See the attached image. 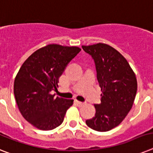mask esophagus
<instances>
[{
    "label": "esophagus",
    "instance_id": "34e87169",
    "mask_svg": "<svg viewBox=\"0 0 153 153\" xmlns=\"http://www.w3.org/2000/svg\"><path fill=\"white\" fill-rule=\"evenodd\" d=\"M74 102H75V104H76V105H78V106H79V107L84 105V103H83V102H81V101H79V100H74Z\"/></svg>",
    "mask_w": 153,
    "mask_h": 153
}]
</instances>
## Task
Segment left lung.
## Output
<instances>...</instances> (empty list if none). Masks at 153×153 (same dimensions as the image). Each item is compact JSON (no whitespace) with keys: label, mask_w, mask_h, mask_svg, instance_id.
I'll return each mask as SVG.
<instances>
[{"label":"left lung","mask_w":153,"mask_h":153,"mask_svg":"<svg viewBox=\"0 0 153 153\" xmlns=\"http://www.w3.org/2000/svg\"><path fill=\"white\" fill-rule=\"evenodd\" d=\"M94 59L101 88L100 104L94 105L96 114L85 121L97 131H108L120 125L132 108L137 94L136 75L125 57L104 43L82 45Z\"/></svg>","instance_id":"left-lung-1"}]
</instances>
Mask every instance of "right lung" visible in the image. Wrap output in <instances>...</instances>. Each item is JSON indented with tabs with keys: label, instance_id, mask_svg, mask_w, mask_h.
<instances>
[{
	"label": "right lung",
	"instance_id": "add662e5",
	"mask_svg": "<svg viewBox=\"0 0 153 153\" xmlns=\"http://www.w3.org/2000/svg\"><path fill=\"white\" fill-rule=\"evenodd\" d=\"M81 51L76 46L51 44L32 53L21 66L14 82V95L25 120L36 128L49 130L63 123L73 100L51 94L68 63Z\"/></svg>",
	"mask_w": 153,
	"mask_h": 153
}]
</instances>
